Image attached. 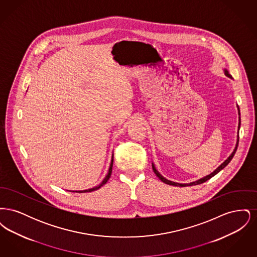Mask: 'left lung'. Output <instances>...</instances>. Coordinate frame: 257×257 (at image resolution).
Instances as JSON below:
<instances>
[{"instance_id": "1", "label": "left lung", "mask_w": 257, "mask_h": 257, "mask_svg": "<svg viewBox=\"0 0 257 257\" xmlns=\"http://www.w3.org/2000/svg\"><path fill=\"white\" fill-rule=\"evenodd\" d=\"M224 73L225 75L227 76V77H229V78H232L231 77V75L228 73V71L227 70H225L224 71ZM239 115H240V110H239ZM240 125H241V118L239 117V128H240ZM238 143H239V137H238V141H237V145H236V147H235V149H234V151L232 152V154L227 158V159L225 160L221 165H220V167L218 168V169H216V171H213L211 174H209L207 176H205V177H203V178H201V179H199V180H197L196 182H192V183L190 184H180V183H175V182H172V181H170V180H167L166 178H164L161 174H160L158 171L155 169V167L154 166H152V168H153V171L155 172V174L159 177L160 180L161 181H163L164 183L169 184V185H172V186H179V187H186V186H193V185H198V184L204 183V182H206L207 180H209L210 178H212L214 175H216L219 171H221L224 167H226L227 165H228V163L232 160L233 156H234V154H235V152H236V150H237V147H238Z\"/></svg>"}]
</instances>
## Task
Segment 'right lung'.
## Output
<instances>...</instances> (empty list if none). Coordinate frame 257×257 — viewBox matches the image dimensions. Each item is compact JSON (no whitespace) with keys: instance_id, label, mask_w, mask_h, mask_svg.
Here are the masks:
<instances>
[{"instance_id":"obj_1","label":"right lung","mask_w":257,"mask_h":257,"mask_svg":"<svg viewBox=\"0 0 257 257\" xmlns=\"http://www.w3.org/2000/svg\"><path fill=\"white\" fill-rule=\"evenodd\" d=\"M112 163H113V159H111V163H110V169H109V172H108V174H107V176L105 177V179L102 181V183L99 184L98 186L96 187H94V188H92V189H88V190H84V191H76V193H88V192H92V191H96L98 190L99 188H101L103 185H105V184L108 182V180L110 179V174H111V171H112Z\"/></svg>"}]
</instances>
